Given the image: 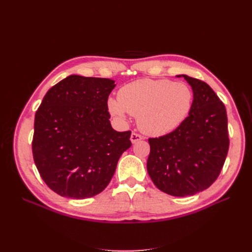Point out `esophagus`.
<instances>
[{
  "label": "esophagus",
  "instance_id": "34e87169",
  "mask_svg": "<svg viewBox=\"0 0 252 252\" xmlns=\"http://www.w3.org/2000/svg\"><path fill=\"white\" fill-rule=\"evenodd\" d=\"M142 139H143V136H142V135H140L139 133L132 132V133H131V135H130V141H131L132 143H136V142L140 141V140H142Z\"/></svg>",
  "mask_w": 252,
  "mask_h": 252
}]
</instances>
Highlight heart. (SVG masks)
<instances>
[{
	"mask_svg": "<svg viewBox=\"0 0 252 252\" xmlns=\"http://www.w3.org/2000/svg\"><path fill=\"white\" fill-rule=\"evenodd\" d=\"M193 101V89L185 82L145 79L122 87L119 100L109 98L107 106L119 121L125 122L127 113L136 116L142 131L158 136L171 132L188 118Z\"/></svg>",
	"mask_w": 252,
	"mask_h": 252,
	"instance_id": "heart-1",
	"label": "heart"
}]
</instances>
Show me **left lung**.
<instances>
[{
	"mask_svg": "<svg viewBox=\"0 0 252 252\" xmlns=\"http://www.w3.org/2000/svg\"><path fill=\"white\" fill-rule=\"evenodd\" d=\"M194 93L188 118L173 130L150 138L147 171L161 191L173 196L193 195L212 185L223 168L229 148L223 102L205 82L186 74Z\"/></svg>",
	"mask_w": 252,
	"mask_h": 252,
	"instance_id": "8db88e82",
	"label": "left lung"
}]
</instances>
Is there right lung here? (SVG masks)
<instances>
[{"label": "right lung", "instance_id": "1", "mask_svg": "<svg viewBox=\"0 0 252 252\" xmlns=\"http://www.w3.org/2000/svg\"><path fill=\"white\" fill-rule=\"evenodd\" d=\"M114 81L72 74L51 87L35 112L32 155L46 185L86 199L107 187L131 131L111 127L107 101Z\"/></svg>", "mask_w": 252, "mask_h": 252}]
</instances>
